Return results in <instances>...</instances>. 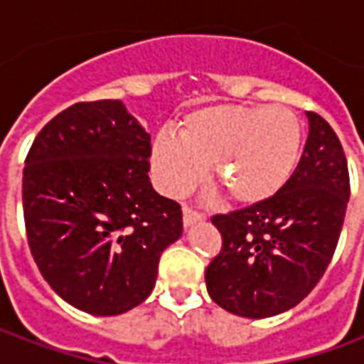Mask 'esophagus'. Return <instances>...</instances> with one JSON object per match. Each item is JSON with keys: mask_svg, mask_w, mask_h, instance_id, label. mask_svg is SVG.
<instances>
[{"mask_svg": "<svg viewBox=\"0 0 364 364\" xmlns=\"http://www.w3.org/2000/svg\"><path fill=\"white\" fill-rule=\"evenodd\" d=\"M205 220V214L195 210L193 206H183V224L185 226H193V224H197V222Z\"/></svg>", "mask_w": 364, "mask_h": 364, "instance_id": "esophagus-1", "label": "esophagus"}]
</instances>
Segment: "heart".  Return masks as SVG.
I'll use <instances>...</instances> for the list:
<instances>
[{
    "label": "heart",
    "mask_w": 364,
    "mask_h": 364,
    "mask_svg": "<svg viewBox=\"0 0 364 364\" xmlns=\"http://www.w3.org/2000/svg\"><path fill=\"white\" fill-rule=\"evenodd\" d=\"M302 127L289 107L216 105L191 112L179 136L161 132L151 169L166 195L181 197L213 166L230 198L253 205L282 189L300 158Z\"/></svg>",
    "instance_id": "1"
}]
</instances>
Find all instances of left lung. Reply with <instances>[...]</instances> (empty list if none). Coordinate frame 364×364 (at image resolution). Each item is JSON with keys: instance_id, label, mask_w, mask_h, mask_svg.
Returning <instances> with one entry per match:
<instances>
[{"instance_id": "left-lung-1", "label": "left lung", "mask_w": 364, "mask_h": 364, "mask_svg": "<svg viewBox=\"0 0 364 364\" xmlns=\"http://www.w3.org/2000/svg\"><path fill=\"white\" fill-rule=\"evenodd\" d=\"M294 173L267 200L213 216L220 253L206 267L208 294L242 318H269L304 300L336 253L349 203V169L328 120L308 111Z\"/></svg>"}]
</instances>
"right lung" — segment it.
I'll use <instances>...</instances> for the list:
<instances>
[{"instance_id": "right-lung-1", "label": "right lung", "mask_w": 364, "mask_h": 364, "mask_svg": "<svg viewBox=\"0 0 364 364\" xmlns=\"http://www.w3.org/2000/svg\"><path fill=\"white\" fill-rule=\"evenodd\" d=\"M150 134L120 101L68 107L38 132L23 169L33 259L68 304L117 316L142 304L183 234L179 203L150 177Z\"/></svg>"}]
</instances>
